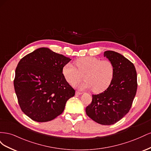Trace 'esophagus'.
<instances>
[{
	"mask_svg": "<svg viewBox=\"0 0 151 151\" xmlns=\"http://www.w3.org/2000/svg\"><path fill=\"white\" fill-rule=\"evenodd\" d=\"M82 94H83V93L79 92V91H76V95H81Z\"/></svg>",
	"mask_w": 151,
	"mask_h": 151,
	"instance_id": "1",
	"label": "esophagus"
}]
</instances>
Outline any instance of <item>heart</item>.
I'll return each mask as SVG.
<instances>
[{
    "instance_id": "1",
    "label": "heart",
    "mask_w": 151,
    "mask_h": 151,
    "mask_svg": "<svg viewBox=\"0 0 151 151\" xmlns=\"http://www.w3.org/2000/svg\"><path fill=\"white\" fill-rule=\"evenodd\" d=\"M76 67L68 63L62 68V74L68 84L75 85L84 75L85 81L79 84L82 90H92L99 93L106 90L111 84L115 75V67L109 60L93 57H85L74 62Z\"/></svg>"
}]
</instances>
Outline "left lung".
I'll list each match as a JSON object with an SVG mask.
<instances>
[{
  "mask_svg": "<svg viewBox=\"0 0 151 151\" xmlns=\"http://www.w3.org/2000/svg\"><path fill=\"white\" fill-rule=\"evenodd\" d=\"M106 57L115 67L111 84L103 93L92 95V103L86 108L90 118L99 124L113 125L129 111L135 96L137 83L134 65L122 55L105 51Z\"/></svg>",
  "mask_w": 151,
  "mask_h": 151,
  "instance_id": "1",
  "label": "left lung"
}]
</instances>
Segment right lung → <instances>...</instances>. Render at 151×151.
Instances as JSON below:
<instances>
[{"label":"right lung","instance_id":"obj_1","mask_svg":"<svg viewBox=\"0 0 151 151\" xmlns=\"http://www.w3.org/2000/svg\"><path fill=\"white\" fill-rule=\"evenodd\" d=\"M71 60L48 48H40L21 59L14 81L18 103L23 113L38 122L55 119L64 110L75 90L62 74Z\"/></svg>","mask_w":151,"mask_h":151}]
</instances>
